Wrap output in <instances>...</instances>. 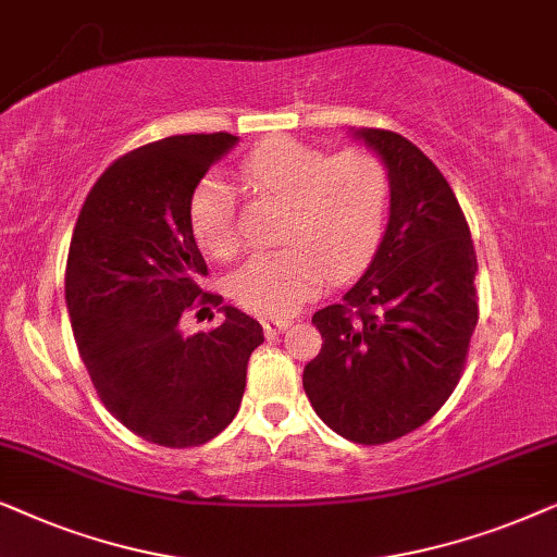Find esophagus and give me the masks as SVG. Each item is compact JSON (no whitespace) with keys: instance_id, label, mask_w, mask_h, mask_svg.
Here are the masks:
<instances>
[{"instance_id":"1","label":"esophagus","mask_w":557,"mask_h":557,"mask_svg":"<svg viewBox=\"0 0 557 557\" xmlns=\"http://www.w3.org/2000/svg\"><path fill=\"white\" fill-rule=\"evenodd\" d=\"M287 321H280V318H262V329L267 336H277V333H283L287 329Z\"/></svg>"}]
</instances>
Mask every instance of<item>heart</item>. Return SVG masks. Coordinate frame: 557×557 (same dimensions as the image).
I'll return each instance as SVG.
<instances>
[{"mask_svg": "<svg viewBox=\"0 0 557 557\" xmlns=\"http://www.w3.org/2000/svg\"><path fill=\"white\" fill-rule=\"evenodd\" d=\"M251 188L287 203L280 228L285 249L262 251L232 274L234 300L251 313L283 318L321 293L325 280L361 272L380 247L389 211V170L380 154H331L293 137H272L244 154ZM196 242L219 259L242 247L236 203L226 183L209 177L188 206Z\"/></svg>", "mask_w": 557, "mask_h": 557, "instance_id": "heart-1", "label": "heart"}]
</instances>
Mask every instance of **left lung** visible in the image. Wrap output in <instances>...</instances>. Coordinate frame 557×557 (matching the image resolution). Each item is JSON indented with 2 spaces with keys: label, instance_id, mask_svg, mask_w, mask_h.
<instances>
[{
  "label": "left lung",
  "instance_id": "left-lung-1",
  "mask_svg": "<svg viewBox=\"0 0 557 557\" xmlns=\"http://www.w3.org/2000/svg\"><path fill=\"white\" fill-rule=\"evenodd\" d=\"M389 170V221L364 277L318 310L302 387L325 425L380 446L425 425L463 374L479 321L476 251L454 190L410 139L356 129Z\"/></svg>",
  "mask_w": 557,
  "mask_h": 557
}]
</instances>
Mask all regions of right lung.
Instances as JSON below:
<instances>
[{
	"mask_svg": "<svg viewBox=\"0 0 557 557\" xmlns=\"http://www.w3.org/2000/svg\"><path fill=\"white\" fill-rule=\"evenodd\" d=\"M239 137L175 135L137 147L88 190L65 264L73 338L103 407L165 448L209 443L239 412L262 325L232 306L206 333L183 336L181 315L221 306L198 280L193 190ZM209 310V308H206Z\"/></svg>",
	"mask_w": 557,
	"mask_h": 557,
	"instance_id": "obj_1",
	"label": "right lung"
}]
</instances>
